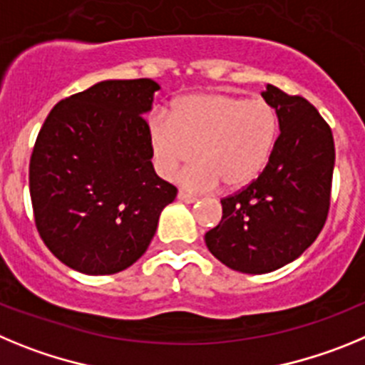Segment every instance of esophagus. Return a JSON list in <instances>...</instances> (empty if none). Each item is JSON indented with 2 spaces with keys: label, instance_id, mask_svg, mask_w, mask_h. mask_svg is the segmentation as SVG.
Masks as SVG:
<instances>
[{
  "label": "esophagus",
  "instance_id": "34e87169",
  "mask_svg": "<svg viewBox=\"0 0 365 365\" xmlns=\"http://www.w3.org/2000/svg\"><path fill=\"white\" fill-rule=\"evenodd\" d=\"M178 200H180V202H185V203L198 202V198H196L195 195H189V192H185V190H180V192H178Z\"/></svg>",
  "mask_w": 365,
  "mask_h": 365
}]
</instances>
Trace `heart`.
I'll return each mask as SVG.
<instances>
[{
	"label": "heart",
	"instance_id": "b5f03b06",
	"mask_svg": "<svg viewBox=\"0 0 365 365\" xmlns=\"http://www.w3.org/2000/svg\"><path fill=\"white\" fill-rule=\"evenodd\" d=\"M278 113L264 98L229 93L183 96L170 116L154 113L147 123L150 156L162 178H175L192 190H211L222 183L236 190L262 175L278 140Z\"/></svg>",
	"mask_w": 365,
	"mask_h": 365
}]
</instances>
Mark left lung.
<instances>
[{
  "label": "left lung",
  "mask_w": 365,
  "mask_h": 365,
  "mask_svg": "<svg viewBox=\"0 0 365 365\" xmlns=\"http://www.w3.org/2000/svg\"><path fill=\"white\" fill-rule=\"evenodd\" d=\"M262 96L278 113L277 145L255 182L222 198V220L205 232L209 251L247 274L284 267L317 240L329 212L334 169L333 133L313 105L274 85Z\"/></svg>",
  "instance_id": "1"
}]
</instances>
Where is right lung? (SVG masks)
<instances>
[{
    "mask_svg": "<svg viewBox=\"0 0 365 365\" xmlns=\"http://www.w3.org/2000/svg\"><path fill=\"white\" fill-rule=\"evenodd\" d=\"M158 88L149 78L100 81L56 103L36 138L29 165L36 229L74 271L130 267L176 198L178 189L150 162L143 114Z\"/></svg>",
    "mask_w": 365,
    "mask_h": 365,
    "instance_id": "1",
    "label": "right lung"
}]
</instances>
